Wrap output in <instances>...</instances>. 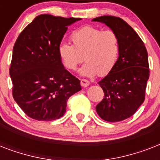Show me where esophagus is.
I'll return each mask as SVG.
<instances>
[{"label":"esophagus","instance_id":"esophagus-1","mask_svg":"<svg viewBox=\"0 0 160 160\" xmlns=\"http://www.w3.org/2000/svg\"><path fill=\"white\" fill-rule=\"evenodd\" d=\"M80 85L82 87H87L88 85H90V82L87 80L82 79V80H80Z\"/></svg>","mask_w":160,"mask_h":160}]
</instances>
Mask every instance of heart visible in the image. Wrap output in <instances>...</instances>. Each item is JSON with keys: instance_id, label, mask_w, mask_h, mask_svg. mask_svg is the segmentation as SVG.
Wrapping results in <instances>:
<instances>
[{"instance_id": "heart-1", "label": "heart", "mask_w": 160, "mask_h": 160, "mask_svg": "<svg viewBox=\"0 0 160 160\" xmlns=\"http://www.w3.org/2000/svg\"><path fill=\"white\" fill-rule=\"evenodd\" d=\"M70 40L72 46L60 43L58 46V55L65 69L76 70L85 60L86 62L80 69V75L87 77L97 74L105 76L116 65L120 45L119 36L114 31H102L86 25L72 31Z\"/></svg>"}]
</instances>
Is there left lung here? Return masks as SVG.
I'll return each mask as SVG.
<instances>
[{
	"mask_svg": "<svg viewBox=\"0 0 160 160\" xmlns=\"http://www.w3.org/2000/svg\"><path fill=\"white\" fill-rule=\"evenodd\" d=\"M92 21L109 26L118 35L120 45L116 65L99 82L105 96L96 111L105 121H121L132 116L144 102L149 77L148 52L138 34L121 18L103 16Z\"/></svg>",
	"mask_w": 160,
	"mask_h": 160,
	"instance_id": "obj_1",
	"label": "left lung"
}]
</instances>
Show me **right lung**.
<instances>
[{"label": "right lung", "mask_w": 160, "mask_h": 160, "mask_svg": "<svg viewBox=\"0 0 160 160\" xmlns=\"http://www.w3.org/2000/svg\"><path fill=\"white\" fill-rule=\"evenodd\" d=\"M79 20L40 15L21 31L14 45L10 67L12 95L32 119H60L69 98L81 90L80 80L65 70L58 55L67 26Z\"/></svg>", "instance_id": "1"}]
</instances>
